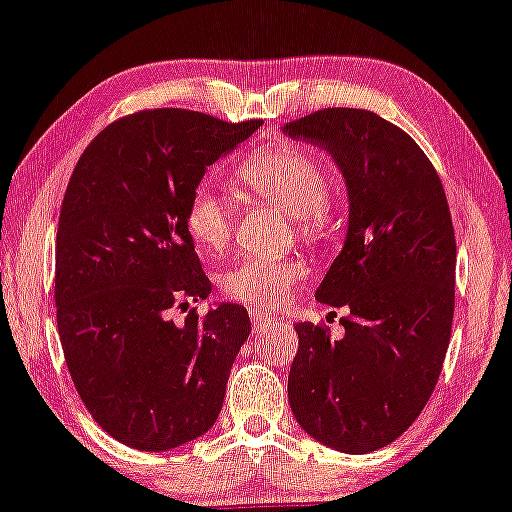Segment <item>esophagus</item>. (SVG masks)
Returning a JSON list of instances; mask_svg holds the SVG:
<instances>
[{"mask_svg":"<svg viewBox=\"0 0 512 512\" xmlns=\"http://www.w3.org/2000/svg\"><path fill=\"white\" fill-rule=\"evenodd\" d=\"M250 321H252V328L255 331H269L271 326H276V319H271V316H267L264 312H257V309H250Z\"/></svg>","mask_w":512,"mask_h":512,"instance_id":"obj_1","label":"esophagus"}]
</instances>
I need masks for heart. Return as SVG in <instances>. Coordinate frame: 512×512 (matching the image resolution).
<instances>
[{
	"label": "heart",
	"mask_w": 512,
	"mask_h": 512,
	"mask_svg": "<svg viewBox=\"0 0 512 512\" xmlns=\"http://www.w3.org/2000/svg\"><path fill=\"white\" fill-rule=\"evenodd\" d=\"M238 179L264 203L295 219L304 241H323L333 231V208L328 200L326 172L314 155L293 144L264 146L243 160ZM234 205L229 196L200 184L186 208V229L208 252H219L234 236ZM307 269L297 260L245 257L219 276V288L229 300L248 307H281Z\"/></svg>",
	"instance_id": "b5f03b06"
}]
</instances>
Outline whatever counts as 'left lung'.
<instances>
[{
	"instance_id": "1",
	"label": "left lung",
	"mask_w": 512,
	"mask_h": 512,
	"mask_svg": "<svg viewBox=\"0 0 512 512\" xmlns=\"http://www.w3.org/2000/svg\"><path fill=\"white\" fill-rule=\"evenodd\" d=\"M283 132L331 155L349 196L345 245L316 290L347 312L345 335L295 323L290 409L316 442L368 454L411 428L442 373L456 297L449 203L423 148L371 111L323 108Z\"/></svg>"
}]
</instances>
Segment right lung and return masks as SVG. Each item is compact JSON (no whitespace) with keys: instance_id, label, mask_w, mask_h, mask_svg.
<instances>
[{"instance_id":"add662e5","label":"right lung","mask_w":512,"mask_h":512,"mask_svg":"<svg viewBox=\"0 0 512 512\" xmlns=\"http://www.w3.org/2000/svg\"><path fill=\"white\" fill-rule=\"evenodd\" d=\"M260 125L139 111L96 134L68 181L54 286L63 357L92 418L132 449L191 442L222 411L248 312L222 302L184 326L165 314L210 295L186 208L208 165Z\"/></svg>"}]
</instances>
